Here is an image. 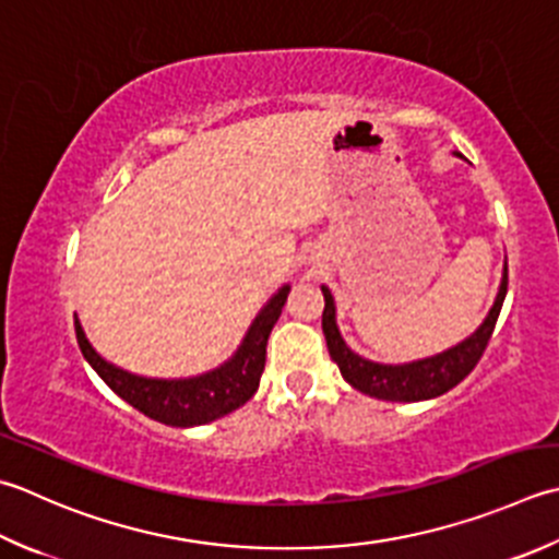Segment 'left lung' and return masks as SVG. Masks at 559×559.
<instances>
[{
	"label": "left lung",
	"mask_w": 559,
	"mask_h": 559,
	"mask_svg": "<svg viewBox=\"0 0 559 559\" xmlns=\"http://www.w3.org/2000/svg\"><path fill=\"white\" fill-rule=\"evenodd\" d=\"M507 286H509V269L504 266V278H501L497 300L491 305L487 320L473 336H467L463 344L448 348V352L439 356L414 360V364H404V366H382L356 356L352 348L344 344L342 334L336 330L334 298L330 288L322 286V293H324L322 332L326 338V348H330V356L338 366V370H342V376L348 385H354L358 392H364L368 397L390 400V402H419V400L439 397L473 373L477 360L483 358L491 338V332H495V324L499 320L501 305H504Z\"/></svg>",
	"instance_id": "1"
}]
</instances>
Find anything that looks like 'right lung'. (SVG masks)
Here are the masks:
<instances>
[{
    "instance_id": "1",
    "label": "right lung",
    "mask_w": 559,
    "mask_h": 559,
    "mask_svg": "<svg viewBox=\"0 0 559 559\" xmlns=\"http://www.w3.org/2000/svg\"><path fill=\"white\" fill-rule=\"evenodd\" d=\"M288 290V286H283L273 295L266 308L259 312L254 324L249 326L239 352L225 366L199 378L157 380L126 373V370L111 366L94 352L82 332V324L74 320L76 344H80L84 358L90 360L98 378L120 400H126L130 407H135L145 417L167 426H181V429L183 426L207 424L242 407L257 392L259 378L264 373L266 364L269 334L281 317L283 305H286Z\"/></svg>"
}]
</instances>
